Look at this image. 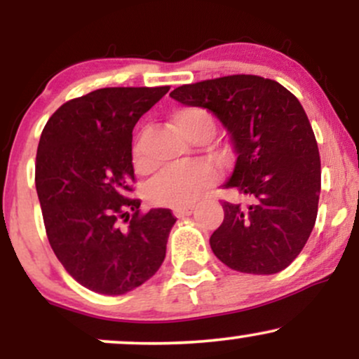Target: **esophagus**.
Listing matches in <instances>:
<instances>
[{
	"label": "esophagus",
	"instance_id": "1",
	"mask_svg": "<svg viewBox=\"0 0 359 359\" xmlns=\"http://www.w3.org/2000/svg\"><path fill=\"white\" fill-rule=\"evenodd\" d=\"M192 205H185V208H175L174 209V214H175V217H185V216H189V214L192 212Z\"/></svg>",
	"mask_w": 359,
	"mask_h": 359
}]
</instances>
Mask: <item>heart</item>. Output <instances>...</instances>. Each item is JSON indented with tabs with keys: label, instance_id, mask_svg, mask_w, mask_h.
I'll use <instances>...</instances> for the list:
<instances>
[{
	"label": "heart",
	"instance_id": "1",
	"mask_svg": "<svg viewBox=\"0 0 359 359\" xmlns=\"http://www.w3.org/2000/svg\"><path fill=\"white\" fill-rule=\"evenodd\" d=\"M172 123L179 133L191 142H208L216 130V119L203 106H182L172 113ZM133 163L138 170H145L142 148H133ZM216 170L205 162H196L174 170L163 172L148 189V199L156 205L185 208L196 203L205 189L216 182Z\"/></svg>",
	"mask_w": 359,
	"mask_h": 359
}]
</instances>
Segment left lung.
Here are the masks:
<instances>
[{"instance_id": "obj_1", "label": "left lung", "mask_w": 359, "mask_h": 359, "mask_svg": "<svg viewBox=\"0 0 359 359\" xmlns=\"http://www.w3.org/2000/svg\"><path fill=\"white\" fill-rule=\"evenodd\" d=\"M170 96L208 108L228 128L236 163L222 187L251 201H222L224 219L209 238L214 255L243 273L287 269L311 236L320 192L319 148L302 104L277 81L251 74L184 84Z\"/></svg>"}]
</instances>
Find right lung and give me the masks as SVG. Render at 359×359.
<instances>
[{
	"label": "right lung",
	"instance_id": "1",
	"mask_svg": "<svg viewBox=\"0 0 359 359\" xmlns=\"http://www.w3.org/2000/svg\"><path fill=\"white\" fill-rule=\"evenodd\" d=\"M104 88L64 102L39 142L35 185L53 253L82 287L121 295L163 263L177 217L142 212L135 191L131 140L137 121L168 93Z\"/></svg>",
	"mask_w": 359,
	"mask_h": 359
}]
</instances>
